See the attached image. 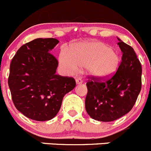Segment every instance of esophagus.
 Wrapping results in <instances>:
<instances>
[{
	"instance_id": "obj_1",
	"label": "esophagus",
	"mask_w": 151,
	"mask_h": 151,
	"mask_svg": "<svg viewBox=\"0 0 151 151\" xmlns=\"http://www.w3.org/2000/svg\"><path fill=\"white\" fill-rule=\"evenodd\" d=\"M82 79L81 78H77L76 79V83L77 84H82Z\"/></svg>"
}]
</instances>
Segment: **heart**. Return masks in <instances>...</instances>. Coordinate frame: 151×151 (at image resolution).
Listing matches in <instances>:
<instances>
[{"mask_svg":"<svg viewBox=\"0 0 151 151\" xmlns=\"http://www.w3.org/2000/svg\"><path fill=\"white\" fill-rule=\"evenodd\" d=\"M59 62L64 67L75 72L85 67L89 75L106 78L116 72L120 58L115 49L100 41H87L73 46L69 51L63 50Z\"/></svg>","mask_w":151,"mask_h":151,"instance_id":"1","label":"heart"}]
</instances>
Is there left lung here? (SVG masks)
I'll list each match as a JSON object with an SVG mask.
<instances>
[{
    "mask_svg": "<svg viewBox=\"0 0 151 151\" xmlns=\"http://www.w3.org/2000/svg\"><path fill=\"white\" fill-rule=\"evenodd\" d=\"M118 40L122 57L117 72L110 78L89 77L86 84V111L99 121H113L130 112L141 90V64L131 46Z\"/></svg>",
    "mask_w": 151,
    "mask_h": 151,
    "instance_id": "left-lung-1",
    "label": "left lung"
}]
</instances>
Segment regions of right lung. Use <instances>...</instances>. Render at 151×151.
Instances as JSON below:
<instances>
[{
    "label": "right lung",
    "instance_id": "add662e5",
    "mask_svg": "<svg viewBox=\"0 0 151 151\" xmlns=\"http://www.w3.org/2000/svg\"><path fill=\"white\" fill-rule=\"evenodd\" d=\"M59 41L36 39L20 47L10 65L8 83L15 107L36 121L57 115L64 96L75 87L73 77L56 74L57 59L51 54Z\"/></svg>",
    "mask_w": 151,
    "mask_h": 151
}]
</instances>
